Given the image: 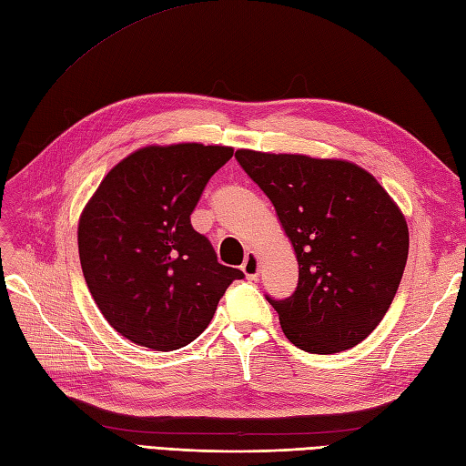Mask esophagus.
Instances as JSON below:
<instances>
[{"mask_svg":"<svg viewBox=\"0 0 466 466\" xmlns=\"http://www.w3.org/2000/svg\"><path fill=\"white\" fill-rule=\"evenodd\" d=\"M242 271H244V276H246L248 279H252V281H256V279H258V273H259V259H258V256H256L254 252H249V254L246 256L244 264H242Z\"/></svg>","mask_w":466,"mask_h":466,"instance_id":"1","label":"esophagus"}]
</instances>
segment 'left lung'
<instances>
[{
	"label": "left lung",
	"instance_id": "1",
	"mask_svg": "<svg viewBox=\"0 0 466 466\" xmlns=\"http://www.w3.org/2000/svg\"><path fill=\"white\" fill-rule=\"evenodd\" d=\"M236 159L276 207L299 264L295 293L268 297L285 337L311 354L356 347L400 288L410 249L400 207L350 161L252 149Z\"/></svg>",
	"mask_w": 466,
	"mask_h": 466
}]
</instances>
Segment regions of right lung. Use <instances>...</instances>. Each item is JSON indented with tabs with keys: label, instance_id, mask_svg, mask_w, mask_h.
<instances>
[{
	"label": "right lung",
	"instance_id": "obj_1",
	"mask_svg": "<svg viewBox=\"0 0 466 466\" xmlns=\"http://www.w3.org/2000/svg\"><path fill=\"white\" fill-rule=\"evenodd\" d=\"M234 149L147 146L119 161L78 220V256L104 319L134 344L169 352L193 342L240 269L218 264L190 226L208 178Z\"/></svg>",
	"mask_w": 466,
	"mask_h": 466
}]
</instances>
